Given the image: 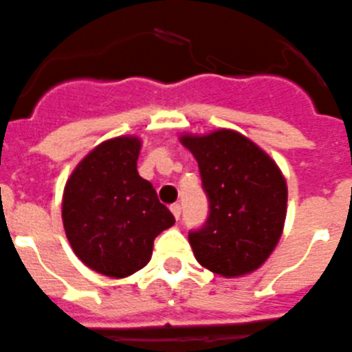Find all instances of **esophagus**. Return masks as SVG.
Returning a JSON list of instances; mask_svg holds the SVG:
<instances>
[{
	"mask_svg": "<svg viewBox=\"0 0 352 352\" xmlns=\"http://www.w3.org/2000/svg\"><path fill=\"white\" fill-rule=\"evenodd\" d=\"M170 212H173L176 220H179V216H182V206L173 204V206H170Z\"/></svg>",
	"mask_w": 352,
	"mask_h": 352,
	"instance_id": "obj_1",
	"label": "esophagus"
}]
</instances>
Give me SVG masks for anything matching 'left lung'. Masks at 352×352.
Here are the masks:
<instances>
[{
  "label": "left lung",
  "instance_id": "1",
  "mask_svg": "<svg viewBox=\"0 0 352 352\" xmlns=\"http://www.w3.org/2000/svg\"><path fill=\"white\" fill-rule=\"evenodd\" d=\"M199 164L209 216L188 232L202 267L223 277L256 270L283 234L288 204L277 164L243 134L220 129L208 136L179 138Z\"/></svg>",
  "mask_w": 352,
  "mask_h": 352
}]
</instances>
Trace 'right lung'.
Listing matches in <instances>:
<instances>
[{
    "label": "right lung",
    "mask_w": 352,
    "mask_h": 352,
    "mask_svg": "<svg viewBox=\"0 0 352 352\" xmlns=\"http://www.w3.org/2000/svg\"><path fill=\"white\" fill-rule=\"evenodd\" d=\"M141 141H104L71 173L63 223L76 256L99 274L127 277L151 258L155 237L174 225L150 182L138 174Z\"/></svg>",
    "instance_id": "1"
}]
</instances>
